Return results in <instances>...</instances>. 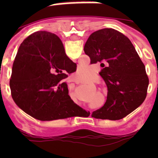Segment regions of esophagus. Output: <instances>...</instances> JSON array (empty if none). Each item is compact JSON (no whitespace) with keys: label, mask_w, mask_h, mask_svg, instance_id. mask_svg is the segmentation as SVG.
Masks as SVG:
<instances>
[{"label":"esophagus","mask_w":158,"mask_h":158,"mask_svg":"<svg viewBox=\"0 0 158 158\" xmlns=\"http://www.w3.org/2000/svg\"><path fill=\"white\" fill-rule=\"evenodd\" d=\"M68 82H76V78L74 77H69L68 78ZM90 115H91V111H90Z\"/></svg>","instance_id":"1"}]
</instances>
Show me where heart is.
<instances>
[{
    "mask_svg": "<svg viewBox=\"0 0 158 158\" xmlns=\"http://www.w3.org/2000/svg\"><path fill=\"white\" fill-rule=\"evenodd\" d=\"M90 73H90L89 67L79 66L76 72V76L77 77L78 79L84 81H88L89 79Z\"/></svg>",
    "mask_w": 158,
    "mask_h": 158,
    "instance_id": "b5f03b06",
    "label": "heart"
}]
</instances>
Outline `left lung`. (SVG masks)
Wrapping results in <instances>:
<instances>
[{
    "instance_id": "left-lung-1",
    "label": "left lung",
    "mask_w": 158,
    "mask_h": 158,
    "mask_svg": "<svg viewBox=\"0 0 158 158\" xmlns=\"http://www.w3.org/2000/svg\"><path fill=\"white\" fill-rule=\"evenodd\" d=\"M91 64L100 63V75L107 88L105 104L93 111L96 118L118 120L144 101L149 78L146 68L131 40L112 28L93 32L84 47Z\"/></svg>"
}]
</instances>
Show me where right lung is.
I'll list each match as a JSON object with an SVG mask.
<instances>
[{"label": "right lung", "instance_id": "1", "mask_svg": "<svg viewBox=\"0 0 158 158\" xmlns=\"http://www.w3.org/2000/svg\"><path fill=\"white\" fill-rule=\"evenodd\" d=\"M58 36L40 31L20 44L12 65L11 94L33 118L51 121L74 116L81 107L71 100L63 79L76 71Z\"/></svg>", "mask_w": 158, "mask_h": 158}]
</instances>
